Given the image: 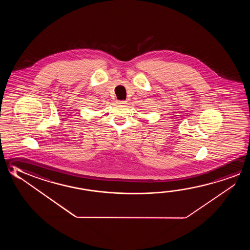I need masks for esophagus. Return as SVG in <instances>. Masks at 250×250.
<instances>
[{
  "mask_svg": "<svg viewBox=\"0 0 250 250\" xmlns=\"http://www.w3.org/2000/svg\"><path fill=\"white\" fill-rule=\"evenodd\" d=\"M118 104H120V105H125V104H127V101H125V100H123V101H118Z\"/></svg>",
  "mask_w": 250,
  "mask_h": 250,
  "instance_id": "obj_1",
  "label": "esophagus"
}]
</instances>
